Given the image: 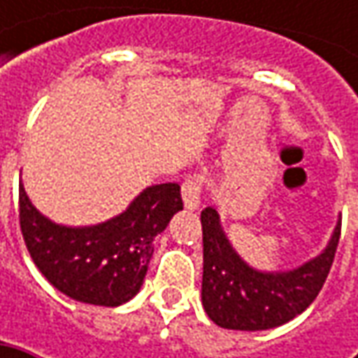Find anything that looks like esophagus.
Here are the masks:
<instances>
[{
  "mask_svg": "<svg viewBox=\"0 0 358 358\" xmlns=\"http://www.w3.org/2000/svg\"><path fill=\"white\" fill-rule=\"evenodd\" d=\"M201 191H203V177L201 175H189L183 187H181V195H183V203L187 209H197L201 203Z\"/></svg>",
  "mask_w": 358,
  "mask_h": 358,
  "instance_id": "esophagus-1",
  "label": "esophagus"
}]
</instances>
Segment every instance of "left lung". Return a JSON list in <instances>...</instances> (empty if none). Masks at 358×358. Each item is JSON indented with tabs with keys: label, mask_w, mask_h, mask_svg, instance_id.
Segmentation results:
<instances>
[{
	"label": "left lung",
	"mask_w": 358,
	"mask_h": 358,
	"mask_svg": "<svg viewBox=\"0 0 358 358\" xmlns=\"http://www.w3.org/2000/svg\"><path fill=\"white\" fill-rule=\"evenodd\" d=\"M201 301L215 324L235 331H265L301 315L323 289L341 237L338 219L323 253L293 271L265 273L247 265L231 247L213 207L201 211Z\"/></svg>",
	"instance_id": "8db88e82"
}]
</instances>
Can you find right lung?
I'll return each instance as SVG.
<instances>
[{"label": "right lung", "instance_id": "obj_1", "mask_svg": "<svg viewBox=\"0 0 358 358\" xmlns=\"http://www.w3.org/2000/svg\"><path fill=\"white\" fill-rule=\"evenodd\" d=\"M181 209V187L161 183L105 223L65 227L39 213L20 185L21 235L35 267L63 295L101 307H117L139 293L153 239Z\"/></svg>", "mask_w": 358, "mask_h": 358}]
</instances>
